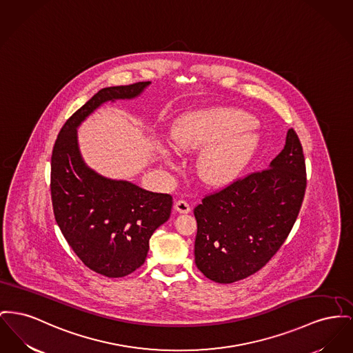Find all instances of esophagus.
Segmentation results:
<instances>
[{"instance_id":"esophagus-1","label":"esophagus","mask_w":353,"mask_h":353,"mask_svg":"<svg viewBox=\"0 0 353 353\" xmlns=\"http://www.w3.org/2000/svg\"><path fill=\"white\" fill-rule=\"evenodd\" d=\"M174 209H176L179 213H189V212H190V205L188 204L185 200H179V201H176V204H174Z\"/></svg>"}]
</instances>
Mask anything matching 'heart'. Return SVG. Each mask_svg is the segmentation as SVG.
Masks as SVG:
<instances>
[{"label":"heart","mask_w":353,"mask_h":353,"mask_svg":"<svg viewBox=\"0 0 353 353\" xmlns=\"http://www.w3.org/2000/svg\"><path fill=\"white\" fill-rule=\"evenodd\" d=\"M256 143L249 114L234 108L189 113L170 132V144L179 152L208 145L199 159V173L210 185L234 179L248 163Z\"/></svg>","instance_id":"b5f03b06"}]
</instances>
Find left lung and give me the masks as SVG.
Listing matches in <instances>:
<instances>
[{"instance_id":"8db88e82","label":"left lung","mask_w":353,"mask_h":353,"mask_svg":"<svg viewBox=\"0 0 353 353\" xmlns=\"http://www.w3.org/2000/svg\"><path fill=\"white\" fill-rule=\"evenodd\" d=\"M303 146L290 128L270 168L208 194L194 208V261L209 280L230 284L261 270L284 244L304 200Z\"/></svg>"}]
</instances>
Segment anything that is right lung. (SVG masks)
<instances>
[{"mask_svg": "<svg viewBox=\"0 0 353 353\" xmlns=\"http://www.w3.org/2000/svg\"><path fill=\"white\" fill-rule=\"evenodd\" d=\"M149 83L99 90L63 124L52 152L50 193L56 221L83 264L106 277H124L144 264L149 239L168 221L173 199L90 169L79 149L77 128L104 103L134 99Z\"/></svg>", "mask_w": 353, "mask_h": 353, "instance_id": "obj_1", "label": "right lung"}]
</instances>
